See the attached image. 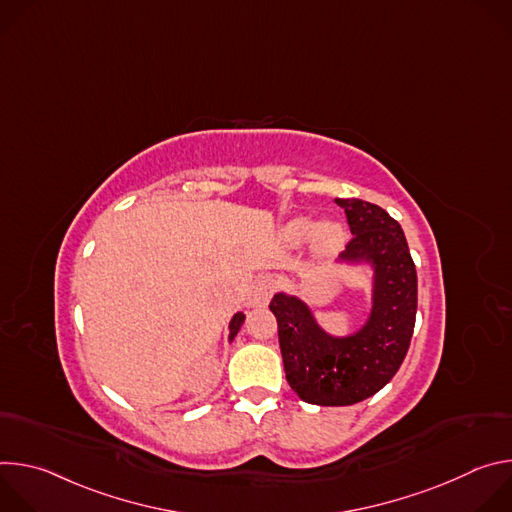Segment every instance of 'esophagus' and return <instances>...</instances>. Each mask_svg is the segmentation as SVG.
I'll list each match as a JSON object with an SVG mask.
<instances>
[{"label": "esophagus", "instance_id": "34e87169", "mask_svg": "<svg viewBox=\"0 0 512 512\" xmlns=\"http://www.w3.org/2000/svg\"><path fill=\"white\" fill-rule=\"evenodd\" d=\"M275 289H277V279H275L273 275H261V277L255 281L253 291H251L253 304H255V306H265V304L271 300Z\"/></svg>", "mask_w": 512, "mask_h": 512}]
</instances>
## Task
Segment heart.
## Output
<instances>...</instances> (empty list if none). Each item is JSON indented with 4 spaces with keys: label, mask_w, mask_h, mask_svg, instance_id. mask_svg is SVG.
Segmentation results:
<instances>
[{
    "label": "heart",
    "mask_w": 512,
    "mask_h": 512,
    "mask_svg": "<svg viewBox=\"0 0 512 512\" xmlns=\"http://www.w3.org/2000/svg\"><path fill=\"white\" fill-rule=\"evenodd\" d=\"M281 237L289 247H302L310 241L316 259H332L344 249L348 231L338 218H324V221L314 223L310 216H296L283 225Z\"/></svg>",
    "instance_id": "heart-1"
}]
</instances>
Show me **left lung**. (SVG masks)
<instances>
[{"mask_svg": "<svg viewBox=\"0 0 512 512\" xmlns=\"http://www.w3.org/2000/svg\"><path fill=\"white\" fill-rule=\"evenodd\" d=\"M336 204L354 235L336 267L371 275L367 318L348 334H334L296 294L277 291L269 304L289 387L302 401L324 407L369 399L395 377L417 312V273L401 225L367 200L336 198Z\"/></svg>", "mask_w": 512, "mask_h": 512, "instance_id": "1", "label": "left lung"}]
</instances>
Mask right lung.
Listing matches in <instances>:
<instances>
[{"mask_svg": "<svg viewBox=\"0 0 512 512\" xmlns=\"http://www.w3.org/2000/svg\"><path fill=\"white\" fill-rule=\"evenodd\" d=\"M245 312H237L233 318H231V322H229V344L235 340V336L239 334V330H241V326H243V322H245Z\"/></svg>", "mask_w": 512, "mask_h": 512, "instance_id": "right-lung-1", "label": "right lung"}]
</instances>
